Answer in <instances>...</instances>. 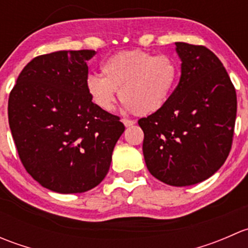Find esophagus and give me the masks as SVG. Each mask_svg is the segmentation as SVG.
Segmentation results:
<instances>
[{"instance_id":"1","label":"esophagus","mask_w":248,"mask_h":248,"mask_svg":"<svg viewBox=\"0 0 248 248\" xmlns=\"http://www.w3.org/2000/svg\"><path fill=\"white\" fill-rule=\"evenodd\" d=\"M121 121H122V124H124L126 127H131V126H133L134 124H136L133 120H128V119H122Z\"/></svg>"}]
</instances>
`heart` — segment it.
<instances>
[{
  "label": "heart",
  "instance_id": "b5f03b06",
  "mask_svg": "<svg viewBox=\"0 0 248 248\" xmlns=\"http://www.w3.org/2000/svg\"><path fill=\"white\" fill-rule=\"evenodd\" d=\"M101 71L102 77L91 74L85 81L92 103L102 111H111L119 91L124 109L140 116L163 108L179 78V66L174 59L141 50L112 55L102 63Z\"/></svg>",
  "mask_w": 248,
  "mask_h": 248
}]
</instances>
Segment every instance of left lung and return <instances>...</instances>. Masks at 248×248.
<instances>
[{"label": "left lung", "instance_id": "obj_1", "mask_svg": "<svg viewBox=\"0 0 248 248\" xmlns=\"http://www.w3.org/2000/svg\"><path fill=\"white\" fill-rule=\"evenodd\" d=\"M181 77L166 106L138 121L149 171L176 187L209 179L226 162L236 119V92L218 57L176 42Z\"/></svg>", "mask_w": 248, "mask_h": 248}]
</instances>
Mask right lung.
<instances>
[{"label":"right lung","instance_id":"add662e5","mask_svg":"<svg viewBox=\"0 0 248 248\" xmlns=\"http://www.w3.org/2000/svg\"><path fill=\"white\" fill-rule=\"evenodd\" d=\"M93 50L56 51L25 66L9 94L8 121L27 172L57 193H82L108 174L124 126L87 94Z\"/></svg>","mask_w":248,"mask_h":248}]
</instances>
